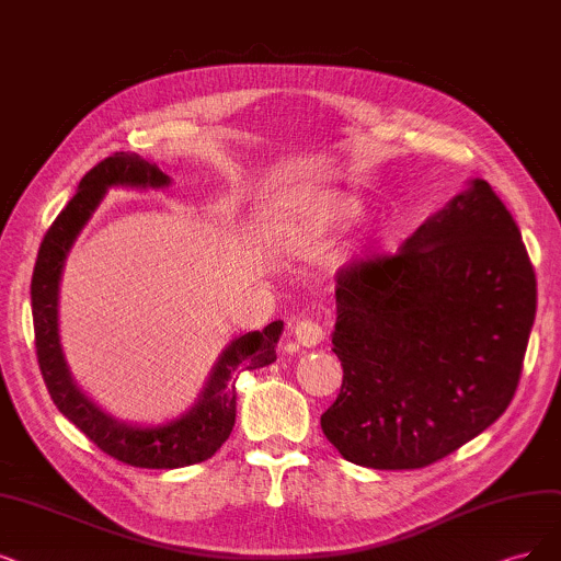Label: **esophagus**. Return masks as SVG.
I'll list each match as a JSON object with an SVG mask.
<instances>
[{
  "label": "esophagus",
  "instance_id": "34e87169",
  "mask_svg": "<svg viewBox=\"0 0 561 561\" xmlns=\"http://www.w3.org/2000/svg\"><path fill=\"white\" fill-rule=\"evenodd\" d=\"M323 337H325V330H323V325L319 321L302 319V321L296 323V340H298V344L309 348V346L321 344Z\"/></svg>",
  "mask_w": 561,
  "mask_h": 561
}]
</instances>
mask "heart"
Here are the masks:
<instances>
[{"instance_id": "b5f03b06", "label": "heart", "mask_w": 561, "mask_h": 561, "mask_svg": "<svg viewBox=\"0 0 561 561\" xmlns=\"http://www.w3.org/2000/svg\"><path fill=\"white\" fill-rule=\"evenodd\" d=\"M360 213V203L342 192H300L286 203L279 231L284 242L296 252H312L328 238L354 224Z\"/></svg>"}]
</instances>
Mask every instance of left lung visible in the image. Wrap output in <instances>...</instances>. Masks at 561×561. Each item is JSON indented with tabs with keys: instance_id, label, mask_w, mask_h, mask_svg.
<instances>
[{
	"instance_id": "1",
	"label": "left lung",
	"mask_w": 561,
	"mask_h": 561,
	"mask_svg": "<svg viewBox=\"0 0 561 561\" xmlns=\"http://www.w3.org/2000/svg\"><path fill=\"white\" fill-rule=\"evenodd\" d=\"M333 351L344 377L321 430L342 458L421 469L511 404L536 317L520 228L485 180L455 196L400 252L337 273Z\"/></svg>"
}]
</instances>
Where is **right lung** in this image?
Instances as JSON below:
<instances>
[{
  "instance_id": "1",
  "label": "right lung",
  "mask_w": 561,
  "mask_h": 561,
  "mask_svg": "<svg viewBox=\"0 0 561 561\" xmlns=\"http://www.w3.org/2000/svg\"><path fill=\"white\" fill-rule=\"evenodd\" d=\"M113 184L163 186L169 184V175H163L157 163L145 161L138 154L115 152L85 173L76 196L48 228L38 247L32 275L34 344L41 375L55 407L111 458L140 469H178L205 462L221 448L236 425L238 375L244 369L275 363V346L284 323L273 321L265 330H254L233 340L219 358L198 404L182 419L157 427H131L106 416L76 388L61 356L57 291L61 267L76 236Z\"/></svg>"
}]
</instances>
